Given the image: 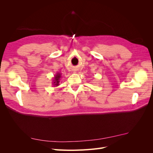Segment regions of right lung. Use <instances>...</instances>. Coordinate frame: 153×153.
Listing matches in <instances>:
<instances>
[{
	"label": "right lung",
	"mask_w": 153,
	"mask_h": 153,
	"mask_svg": "<svg viewBox=\"0 0 153 153\" xmlns=\"http://www.w3.org/2000/svg\"><path fill=\"white\" fill-rule=\"evenodd\" d=\"M61 73H56V75H55L54 76V77L53 78V79L52 81L53 82L52 84L53 86L57 87L59 85V82H60L59 80H60V79H61Z\"/></svg>",
	"instance_id": "right-lung-1"
}]
</instances>
